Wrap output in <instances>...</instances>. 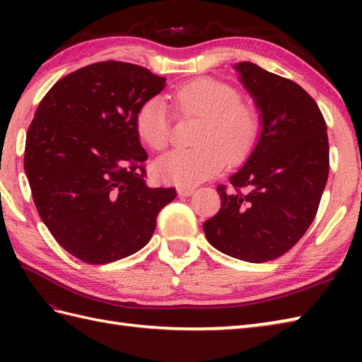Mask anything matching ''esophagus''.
I'll list each match as a JSON object with an SVG mask.
<instances>
[{
	"label": "esophagus",
	"instance_id": "1",
	"mask_svg": "<svg viewBox=\"0 0 362 362\" xmlns=\"http://www.w3.org/2000/svg\"><path fill=\"white\" fill-rule=\"evenodd\" d=\"M193 193H194V188H187V187L179 188V194L183 196V197H188V196H191Z\"/></svg>",
	"mask_w": 362,
	"mask_h": 362
}]
</instances>
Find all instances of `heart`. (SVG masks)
Here are the masks:
<instances>
[{
    "mask_svg": "<svg viewBox=\"0 0 362 362\" xmlns=\"http://www.w3.org/2000/svg\"><path fill=\"white\" fill-rule=\"evenodd\" d=\"M180 115H194L202 121L191 149H175L157 160L156 174L175 185H196L216 175L226 161L238 163L249 156L258 135V118L233 86L214 78H197L175 88L171 95ZM140 140L153 151H163L171 134V117L160 98L143 103L135 115Z\"/></svg>",
    "mask_w": 362,
    "mask_h": 362,
    "instance_id": "1",
    "label": "heart"
}]
</instances>
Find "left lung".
<instances>
[{"mask_svg":"<svg viewBox=\"0 0 362 362\" xmlns=\"http://www.w3.org/2000/svg\"><path fill=\"white\" fill-rule=\"evenodd\" d=\"M263 119L245 165L218 187L206 240L228 257L264 263L284 255L317 214L329 169L327 122L310 93L255 64L236 65Z\"/></svg>","mask_w":362,"mask_h":362,"instance_id":"obj_1","label":"left lung"}]
</instances>
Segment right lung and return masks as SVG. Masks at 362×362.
<instances>
[{
  "mask_svg": "<svg viewBox=\"0 0 362 362\" xmlns=\"http://www.w3.org/2000/svg\"><path fill=\"white\" fill-rule=\"evenodd\" d=\"M165 78L105 60L54 83L26 134L25 171L37 211L62 247L88 264L149 243L175 188H149L135 115Z\"/></svg>",
  "mask_w": 362,
  "mask_h": 362,
  "instance_id": "right-lung-1",
  "label": "right lung"
}]
</instances>
